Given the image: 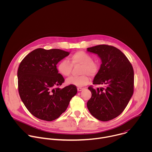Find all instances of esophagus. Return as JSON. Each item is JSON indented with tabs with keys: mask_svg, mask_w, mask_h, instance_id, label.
<instances>
[{
	"mask_svg": "<svg viewBox=\"0 0 152 152\" xmlns=\"http://www.w3.org/2000/svg\"><path fill=\"white\" fill-rule=\"evenodd\" d=\"M83 90V88H80V87H78V88H77V91H82Z\"/></svg>",
	"mask_w": 152,
	"mask_h": 152,
	"instance_id": "1",
	"label": "esophagus"
}]
</instances>
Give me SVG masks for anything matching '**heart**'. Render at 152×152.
<instances>
[{"label": "heart", "mask_w": 152, "mask_h": 152, "mask_svg": "<svg viewBox=\"0 0 152 152\" xmlns=\"http://www.w3.org/2000/svg\"><path fill=\"white\" fill-rule=\"evenodd\" d=\"M70 61L67 59H62L58 64L57 69L64 76L70 75L72 65H81L80 73L78 76H71L66 80L69 85H73L77 86H82L89 82V74L90 76L95 75L99 69L97 62L93 61L92 57L88 53L83 51L77 52L70 57Z\"/></svg>", "instance_id": "heart-1"}]
</instances>
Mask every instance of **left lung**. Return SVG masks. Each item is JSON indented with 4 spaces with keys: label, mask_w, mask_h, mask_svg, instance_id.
<instances>
[{
    "label": "left lung",
    "mask_w": 152,
    "mask_h": 152,
    "mask_svg": "<svg viewBox=\"0 0 152 152\" xmlns=\"http://www.w3.org/2000/svg\"><path fill=\"white\" fill-rule=\"evenodd\" d=\"M100 58V67L93 80L94 85L104 87H88L92 96L87 107L97 119L107 121L118 117L124 111L134 93V72L131 62L117 48L98 45L87 48Z\"/></svg>",
    "instance_id": "obj_1"
}]
</instances>
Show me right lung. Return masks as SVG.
Segmentation results:
<instances>
[{
	"instance_id": "obj_1",
	"label": "right lung",
	"mask_w": 152,
	"mask_h": 152,
	"mask_svg": "<svg viewBox=\"0 0 152 152\" xmlns=\"http://www.w3.org/2000/svg\"><path fill=\"white\" fill-rule=\"evenodd\" d=\"M69 54L57 49L39 48L20 64L17 72L20 97L28 110L40 120L50 121L58 118L77 93L73 85L62 89L56 88L64 82L56 65Z\"/></svg>"
}]
</instances>
